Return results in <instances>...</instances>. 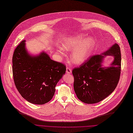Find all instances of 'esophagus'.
Masks as SVG:
<instances>
[{
    "label": "esophagus",
    "instance_id": "obj_1",
    "mask_svg": "<svg viewBox=\"0 0 133 133\" xmlns=\"http://www.w3.org/2000/svg\"><path fill=\"white\" fill-rule=\"evenodd\" d=\"M66 73L68 74H70L71 73V70L70 68L69 67L66 68Z\"/></svg>",
    "mask_w": 133,
    "mask_h": 133
}]
</instances>
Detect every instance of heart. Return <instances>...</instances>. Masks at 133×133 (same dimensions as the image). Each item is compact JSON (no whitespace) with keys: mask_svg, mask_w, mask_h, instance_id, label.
<instances>
[{"mask_svg":"<svg viewBox=\"0 0 133 133\" xmlns=\"http://www.w3.org/2000/svg\"><path fill=\"white\" fill-rule=\"evenodd\" d=\"M62 48L66 51H71L75 49L72 52L71 58L72 61L75 64L79 65L84 63L90 56L95 45L93 39L86 38L82 35L65 38L62 43ZM57 54L64 56L65 54L62 49L57 50Z\"/></svg>","mask_w":133,"mask_h":133,"instance_id":"heart-1","label":"heart"}]
</instances>
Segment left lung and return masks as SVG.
<instances>
[{
  "instance_id": "8db88e82",
  "label": "left lung",
  "mask_w": 133,
  "mask_h": 133,
  "mask_svg": "<svg viewBox=\"0 0 133 133\" xmlns=\"http://www.w3.org/2000/svg\"><path fill=\"white\" fill-rule=\"evenodd\" d=\"M102 55L91 56L72 70L75 92L84 103L93 104L103 100L115 90L119 82L122 59L119 45L115 43ZM108 55L114 56V62L110 67L102 68L103 58Z\"/></svg>"
}]
</instances>
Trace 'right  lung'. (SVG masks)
<instances>
[{
    "instance_id": "right-lung-1",
    "label": "right lung",
    "mask_w": 133,
    "mask_h": 133,
    "mask_svg": "<svg viewBox=\"0 0 133 133\" xmlns=\"http://www.w3.org/2000/svg\"><path fill=\"white\" fill-rule=\"evenodd\" d=\"M12 62L14 83L22 97L35 104L50 101L57 83L65 73L66 66L54 61L44 52L30 56L25 48V40L16 48Z\"/></svg>"
}]
</instances>
